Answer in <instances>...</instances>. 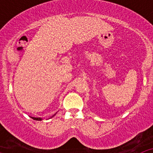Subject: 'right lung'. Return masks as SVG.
I'll return each mask as SVG.
<instances>
[{"label":"right lung","mask_w":153,"mask_h":153,"mask_svg":"<svg viewBox=\"0 0 153 153\" xmlns=\"http://www.w3.org/2000/svg\"><path fill=\"white\" fill-rule=\"evenodd\" d=\"M31 118L34 120H39V121H40V120H42V118H39V117H31Z\"/></svg>","instance_id":"1"}]
</instances>
